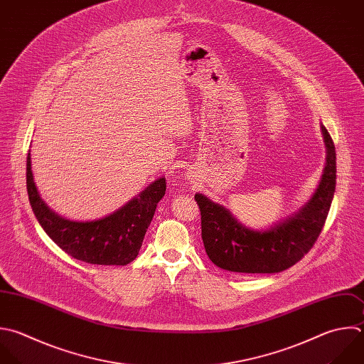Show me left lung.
<instances>
[{"label":"left lung","mask_w":364,"mask_h":364,"mask_svg":"<svg viewBox=\"0 0 364 364\" xmlns=\"http://www.w3.org/2000/svg\"><path fill=\"white\" fill-rule=\"evenodd\" d=\"M321 134L327 156L316 192L299 212L266 230L249 229L225 206L202 193L195 195L200 209L203 246L218 267L237 273H277L297 263L313 247L336 189L334 144L323 125Z\"/></svg>","instance_id":"left-lung-1"}]
</instances>
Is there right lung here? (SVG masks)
<instances>
[{"label": "right lung", "instance_id": "obj_1", "mask_svg": "<svg viewBox=\"0 0 364 364\" xmlns=\"http://www.w3.org/2000/svg\"><path fill=\"white\" fill-rule=\"evenodd\" d=\"M27 191L31 208L46 233L70 256L91 264L131 263L139 253L158 202L166 191L165 178L152 182L114 213L90 222L65 219L41 199L27 156Z\"/></svg>", "mask_w": 364, "mask_h": 364}]
</instances>
